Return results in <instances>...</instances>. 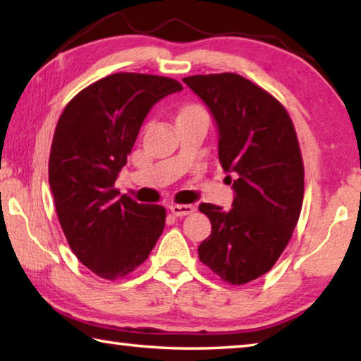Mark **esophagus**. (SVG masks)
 I'll list each match as a JSON object with an SVG mask.
<instances>
[{
	"label": "esophagus",
	"mask_w": 361,
	"mask_h": 361,
	"mask_svg": "<svg viewBox=\"0 0 361 361\" xmlns=\"http://www.w3.org/2000/svg\"><path fill=\"white\" fill-rule=\"evenodd\" d=\"M195 207L194 205H172L170 207V212L173 213L175 216H186V215H191V213H194Z\"/></svg>",
	"instance_id": "esophagus-1"
}]
</instances>
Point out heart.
I'll use <instances>...</instances> for the list:
<instances>
[{"label":"heart","mask_w":361,"mask_h":361,"mask_svg":"<svg viewBox=\"0 0 361 361\" xmlns=\"http://www.w3.org/2000/svg\"><path fill=\"white\" fill-rule=\"evenodd\" d=\"M200 106H195V105H192V106H188V108H185V109H183V111L181 113H186V111H192V109H199Z\"/></svg>","instance_id":"b5f03b06"}]
</instances>
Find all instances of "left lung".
<instances>
[{"instance_id":"1","label":"left lung","mask_w":361,"mask_h":361,"mask_svg":"<svg viewBox=\"0 0 361 361\" xmlns=\"http://www.w3.org/2000/svg\"><path fill=\"white\" fill-rule=\"evenodd\" d=\"M209 108L218 157L232 183V209L200 204L212 234L199 258L231 285L271 271L291 239L304 197V166L286 109L235 73L183 79Z\"/></svg>"}]
</instances>
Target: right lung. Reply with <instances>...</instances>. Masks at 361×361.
<instances>
[{
	"label": "right lung",
	"mask_w": 361,
	"mask_h": 361,
	"mask_svg": "<svg viewBox=\"0 0 361 361\" xmlns=\"http://www.w3.org/2000/svg\"><path fill=\"white\" fill-rule=\"evenodd\" d=\"M183 85L170 78L116 73L73 99L57 122L49 185L73 253L99 277L114 280L148 258L166 226V209L137 204L114 189L143 121Z\"/></svg>",
	"instance_id": "1"
}]
</instances>
